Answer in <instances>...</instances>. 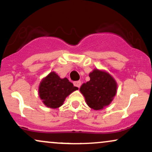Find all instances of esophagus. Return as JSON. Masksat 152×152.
<instances>
[{
    "mask_svg": "<svg viewBox=\"0 0 152 152\" xmlns=\"http://www.w3.org/2000/svg\"><path fill=\"white\" fill-rule=\"evenodd\" d=\"M73 85H74V86H75V87L79 88V87L81 86V82H80V81H75V82H74V83H73Z\"/></svg>",
    "mask_w": 152,
    "mask_h": 152,
    "instance_id": "34e87169",
    "label": "esophagus"
}]
</instances>
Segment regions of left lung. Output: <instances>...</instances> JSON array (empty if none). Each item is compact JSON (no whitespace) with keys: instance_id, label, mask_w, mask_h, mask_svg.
<instances>
[{"instance_id":"obj_1","label":"left lung","mask_w":152,"mask_h":152,"mask_svg":"<svg viewBox=\"0 0 152 152\" xmlns=\"http://www.w3.org/2000/svg\"><path fill=\"white\" fill-rule=\"evenodd\" d=\"M89 76L90 80L83 84L80 90L90 108L102 110L110 104L115 96L117 83L109 73L97 69Z\"/></svg>"}]
</instances>
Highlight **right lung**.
<instances>
[{"mask_svg":"<svg viewBox=\"0 0 152 152\" xmlns=\"http://www.w3.org/2000/svg\"><path fill=\"white\" fill-rule=\"evenodd\" d=\"M77 89L67 78L61 79L52 72L40 83L39 95L46 106L55 109L60 107L65 98Z\"/></svg>","mask_w":152,"mask_h":152,"instance_id":"add662e5","label":"right lung"}]
</instances>
